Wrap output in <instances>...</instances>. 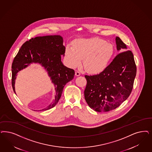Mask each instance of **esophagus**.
<instances>
[{"instance_id": "esophagus-1", "label": "esophagus", "mask_w": 152, "mask_h": 152, "mask_svg": "<svg viewBox=\"0 0 152 152\" xmlns=\"http://www.w3.org/2000/svg\"><path fill=\"white\" fill-rule=\"evenodd\" d=\"M80 75H81V74H80V72H79V71H76V72H75V75H76V76H79Z\"/></svg>"}]
</instances>
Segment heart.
Here are the masks:
<instances>
[{
  "label": "heart",
  "mask_w": 152,
  "mask_h": 152,
  "mask_svg": "<svg viewBox=\"0 0 152 152\" xmlns=\"http://www.w3.org/2000/svg\"><path fill=\"white\" fill-rule=\"evenodd\" d=\"M114 53V48L110 42L99 37L77 39L67 45L64 51V59L69 67L75 68L83 59L86 71L98 73L107 67Z\"/></svg>",
  "instance_id": "b5f03b06"
}]
</instances>
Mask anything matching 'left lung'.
<instances>
[{
	"label": "left lung",
	"instance_id": "8db88e82",
	"mask_svg": "<svg viewBox=\"0 0 152 152\" xmlns=\"http://www.w3.org/2000/svg\"><path fill=\"white\" fill-rule=\"evenodd\" d=\"M117 49L121 52L99 74L85 77L87 84L84 91L86 102L97 112L115 110L128 98L133 88L136 66L132 53L126 50L125 44L115 37Z\"/></svg>",
	"mask_w": 152,
	"mask_h": 152
}]
</instances>
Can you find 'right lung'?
Returning a JSON list of instances; mask_svg holds the SVG:
<instances>
[{
	"label": "right lung",
	"mask_w": 152,
	"mask_h": 152,
	"mask_svg": "<svg viewBox=\"0 0 152 152\" xmlns=\"http://www.w3.org/2000/svg\"><path fill=\"white\" fill-rule=\"evenodd\" d=\"M65 47L60 35L36 37L25 42L20 49L12 65V85L15 91V80L17 73L31 63H39L48 72L55 86V99L45 108L49 110L57 104L65 85L73 79L75 71L63 65L62 55Z\"/></svg>",
	"instance_id": "obj_1"
}]
</instances>
